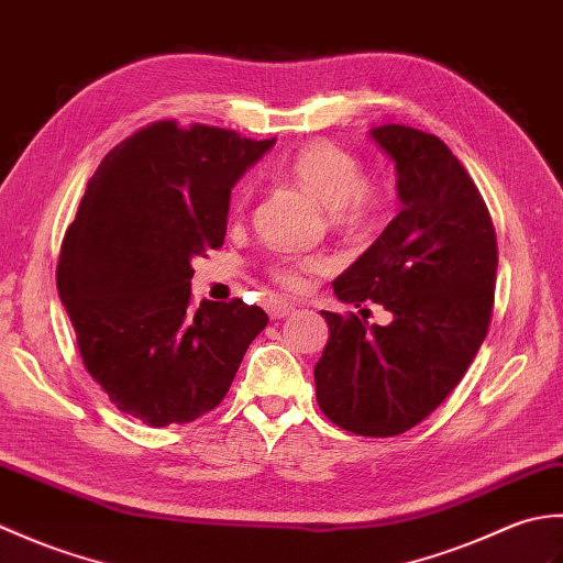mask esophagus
I'll use <instances>...</instances> for the list:
<instances>
[{"instance_id": "obj_1", "label": "esophagus", "mask_w": 563, "mask_h": 563, "mask_svg": "<svg viewBox=\"0 0 563 563\" xmlns=\"http://www.w3.org/2000/svg\"><path fill=\"white\" fill-rule=\"evenodd\" d=\"M266 309H268L271 319H283V317H290L295 312V305L278 300V297H273V300L266 302Z\"/></svg>"}]
</instances>
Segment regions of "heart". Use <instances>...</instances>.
I'll return each instance as SVG.
<instances>
[{"instance_id":"heart-1","label":"heart","mask_w":563,"mask_h":563,"mask_svg":"<svg viewBox=\"0 0 563 563\" xmlns=\"http://www.w3.org/2000/svg\"><path fill=\"white\" fill-rule=\"evenodd\" d=\"M285 174L307 190L321 208L331 212V220L341 230L363 234L387 218L394 202V188L389 181L365 178V164L355 152L336 142L317 140L297 150L285 164ZM251 198V186L236 188L232 208L242 212ZM331 268L329 256L321 254H283L271 261L268 275L288 290H302L312 275Z\"/></svg>"}]
</instances>
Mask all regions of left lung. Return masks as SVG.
I'll return each mask as SVG.
<instances>
[{"label":"left lung","mask_w":563,"mask_h":563,"mask_svg":"<svg viewBox=\"0 0 563 563\" xmlns=\"http://www.w3.org/2000/svg\"><path fill=\"white\" fill-rule=\"evenodd\" d=\"M397 164L401 212L333 280L341 302L373 300L387 327L321 312L329 341L314 367L319 409L355 435L391 438L421 423L460 385L494 314L496 230L479 188L440 137L379 125Z\"/></svg>","instance_id":"8db88e82"}]
</instances>
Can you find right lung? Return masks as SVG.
I'll use <instances>...</instances> for the list:
<instances>
[{"instance_id": "add662e5", "label": "right lung", "mask_w": 563, "mask_h": 563, "mask_svg": "<svg viewBox=\"0 0 563 563\" xmlns=\"http://www.w3.org/2000/svg\"><path fill=\"white\" fill-rule=\"evenodd\" d=\"M271 145L154 121L106 154L67 227L55 278L81 363L145 426L212 411L268 324L239 297L194 307L190 261L224 244L232 186Z\"/></svg>"}]
</instances>
